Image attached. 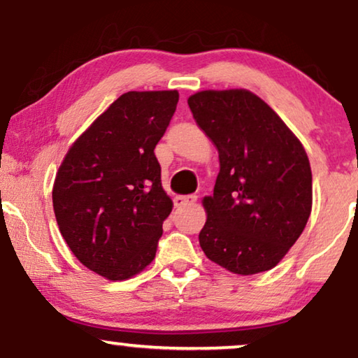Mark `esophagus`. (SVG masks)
Instances as JSON below:
<instances>
[{
	"instance_id": "34e87169",
	"label": "esophagus",
	"mask_w": 358,
	"mask_h": 358,
	"mask_svg": "<svg viewBox=\"0 0 358 358\" xmlns=\"http://www.w3.org/2000/svg\"><path fill=\"white\" fill-rule=\"evenodd\" d=\"M198 201L196 194H188V196H176L175 198V206L176 208H183V206H192Z\"/></svg>"
}]
</instances>
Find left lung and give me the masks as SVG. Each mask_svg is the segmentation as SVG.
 Masks as SVG:
<instances>
[{
  "instance_id": "8db88e82",
  "label": "left lung",
  "mask_w": 358,
  "mask_h": 358,
  "mask_svg": "<svg viewBox=\"0 0 358 358\" xmlns=\"http://www.w3.org/2000/svg\"><path fill=\"white\" fill-rule=\"evenodd\" d=\"M194 121L219 152L199 245L237 275L282 262L306 227L313 175L306 150L283 119L244 88L203 90L188 98Z\"/></svg>"
}]
</instances>
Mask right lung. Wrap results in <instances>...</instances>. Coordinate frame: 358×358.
<instances>
[{
    "instance_id": "right-lung-1",
    "label": "right lung",
    "mask_w": 358,
    "mask_h": 358,
    "mask_svg": "<svg viewBox=\"0 0 358 358\" xmlns=\"http://www.w3.org/2000/svg\"><path fill=\"white\" fill-rule=\"evenodd\" d=\"M178 92H127L70 145L52 203L60 234L94 273L122 282L155 259L173 201L162 187L154 149Z\"/></svg>"
}]
</instances>
